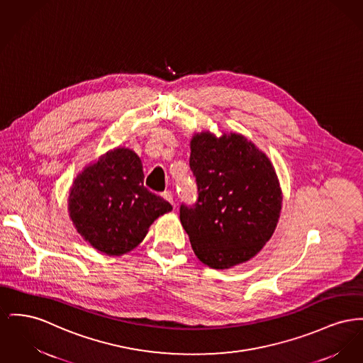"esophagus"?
<instances>
[{
	"mask_svg": "<svg viewBox=\"0 0 363 363\" xmlns=\"http://www.w3.org/2000/svg\"><path fill=\"white\" fill-rule=\"evenodd\" d=\"M162 197L174 206V197H172V193L170 191H164V192L162 193Z\"/></svg>",
	"mask_w": 363,
	"mask_h": 363,
	"instance_id": "34e87169",
	"label": "esophagus"
}]
</instances>
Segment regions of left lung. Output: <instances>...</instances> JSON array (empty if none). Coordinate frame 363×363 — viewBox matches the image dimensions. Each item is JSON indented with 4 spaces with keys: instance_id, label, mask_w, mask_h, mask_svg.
<instances>
[{
    "instance_id": "left-lung-1",
    "label": "left lung",
    "mask_w": 363,
    "mask_h": 363,
    "mask_svg": "<svg viewBox=\"0 0 363 363\" xmlns=\"http://www.w3.org/2000/svg\"><path fill=\"white\" fill-rule=\"evenodd\" d=\"M189 166L197 200L181 204L179 219L196 256L213 269L250 260L277 226L282 196L267 156L245 137L200 133Z\"/></svg>"
}]
</instances>
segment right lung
Returning <instances> with one entry per match:
<instances>
[{"mask_svg": "<svg viewBox=\"0 0 363 363\" xmlns=\"http://www.w3.org/2000/svg\"><path fill=\"white\" fill-rule=\"evenodd\" d=\"M68 210L78 233L97 251L123 255L137 247L152 222L172 210L144 186L140 157L118 148L89 166L74 182Z\"/></svg>", "mask_w": 363, "mask_h": 363, "instance_id": "right-lung-1", "label": "right lung"}]
</instances>
